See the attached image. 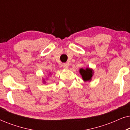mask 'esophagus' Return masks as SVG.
I'll return each mask as SVG.
<instances>
[{
	"label": "esophagus",
	"mask_w": 130,
	"mask_h": 130,
	"mask_svg": "<svg viewBox=\"0 0 130 130\" xmlns=\"http://www.w3.org/2000/svg\"><path fill=\"white\" fill-rule=\"evenodd\" d=\"M63 67L64 69H69V64L67 63L63 64Z\"/></svg>",
	"instance_id": "esophagus-1"
}]
</instances>
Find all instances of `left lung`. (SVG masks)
<instances>
[{
	"label": "left lung",
	"mask_w": 130,
	"mask_h": 130,
	"mask_svg": "<svg viewBox=\"0 0 130 130\" xmlns=\"http://www.w3.org/2000/svg\"><path fill=\"white\" fill-rule=\"evenodd\" d=\"M79 73L82 76V79L85 82H90L92 80V77H93L94 74V71L92 69L89 67H86L84 69L83 68H80L79 69Z\"/></svg>",
	"instance_id": "left-lung-1"
}]
</instances>
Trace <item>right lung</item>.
<instances>
[{"label": "right lung", "instance_id": "add662e5", "mask_svg": "<svg viewBox=\"0 0 130 130\" xmlns=\"http://www.w3.org/2000/svg\"><path fill=\"white\" fill-rule=\"evenodd\" d=\"M50 74H51V73H50L49 75H50ZM45 79H44V78H43V79H42V82H43L44 83H46V81L45 80Z\"/></svg>", "mask_w": 130, "mask_h": 130}]
</instances>
